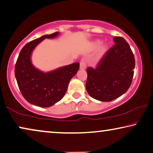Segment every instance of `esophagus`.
Listing matches in <instances>:
<instances>
[{
    "label": "esophagus",
    "mask_w": 153,
    "mask_h": 153,
    "mask_svg": "<svg viewBox=\"0 0 153 153\" xmlns=\"http://www.w3.org/2000/svg\"><path fill=\"white\" fill-rule=\"evenodd\" d=\"M86 67V62L84 60H81L80 62V69H85Z\"/></svg>",
    "instance_id": "34e87169"
}]
</instances>
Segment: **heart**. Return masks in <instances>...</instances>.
Listing matches in <instances>:
<instances>
[{"mask_svg":"<svg viewBox=\"0 0 153 153\" xmlns=\"http://www.w3.org/2000/svg\"><path fill=\"white\" fill-rule=\"evenodd\" d=\"M99 43H100V41H99V40L96 41V42L94 43V45H95V46H96V45H98L99 44ZM107 49H108V45H107L106 44H102L100 47H99L98 58H100V57L102 56V55L104 54L106 52Z\"/></svg>","mask_w":153,"mask_h":153,"instance_id":"heart-1","label":"heart"}]
</instances>
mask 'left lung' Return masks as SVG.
<instances>
[{
  "label": "left lung",
  "mask_w": 153,
  "mask_h": 153,
  "mask_svg": "<svg viewBox=\"0 0 153 153\" xmlns=\"http://www.w3.org/2000/svg\"><path fill=\"white\" fill-rule=\"evenodd\" d=\"M113 40L115 44L105 53L96 68L86 69L87 92L103 102L112 101L126 93L134 73L135 58L128 43L120 36Z\"/></svg>",
  "instance_id": "8db88e82"
}]
</instances>
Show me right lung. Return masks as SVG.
Returning a JSON list of instances; mask_svg holds the SVG:
<instances>
[{
	"label": "right lung",
	"mask_w": 153,
	"mask_h": 153,
	"mask_svg": "<svg viewBox=\"0 0 153 153\" xmlns=\"http://www.w3.org/2000/svg\"><path fill=\"white\" fill-rule=\"evenodd\" d=\"M59 32L43 36L27 43L19 53L15 67V78L24 98L34 105L48 108L64 97L69 81L76 74L79 63L75 62L52 72H43L33 67L31 53L45 39L56 37Z\"/></svg>",
	"instance_id": "add662e5"
}]
</instances>
